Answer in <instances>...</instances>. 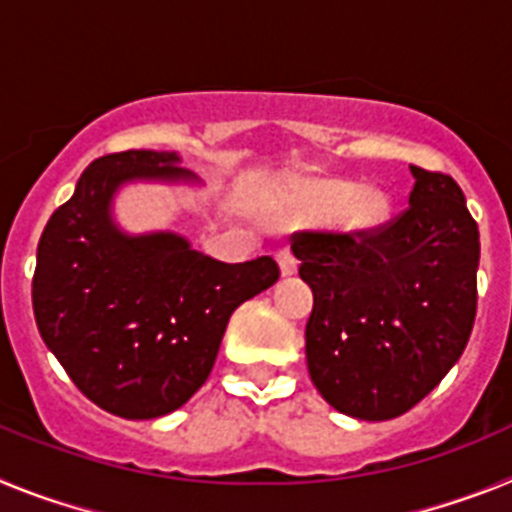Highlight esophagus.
<instances>
[{"instance_id": "34e87169", "label": "esophagus", "mask_w": 512, "mask_h": 512, "mask_svg": "<svg viewBox=\"0 0 512 512\" xmlns=\"http://www.w3.org/2000/svg\"><path fill=\"white\" fill-rule=\"evenodd\" d=\"M277 261H279V266H282L284 277H289V274H295L297 271V259L292 251H279Z\"/></svg>"}]
</instances>
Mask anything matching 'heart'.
<instances>
[{"label": "heart", "mask_w": 512, "mask_h": 512, "mask_svg": "<svg viewBox=\"0 0 512 512\" xmlns=\"http://www.w3.org/2000/svg\"><path fill=\"white\" fill-rule=\"evenodd\" d=\"M338 208V220L348 230H369L379 225L387 215V200L379 192L351 194V184L343 182H320L307 192L305 210L320 212Z\"/></svg>", "instance_id": "obj_1"}]
</instances>
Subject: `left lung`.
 I'll use <instances>...</instances> for the list:
<instances>
[{"mask_svg":"<svg viewBox=\"0 0 512 512\" xmlns=\"http://www.w3.org/2000/svg\"><path fill=\"white\" fill-rule=\"evenodd\" d=\"M410 205L369 230H297L315 305L310 377L359 420L408 413L449 374L477 315L479 230L449 174L410 166Z\"/></svg>","mask_w":512,"mask_h":512,"instance_id":"left-lung-1","label":"left lung"}]
</instances>
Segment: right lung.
Masks as SVG:
<instances>
[{
  "label": "right lung",
  "mask_w": 512,
  "mask_h": 512,
  "mask_svg": "<svg viewBox=\"0 0 512 512\" xmlns=\"http://www.w3.org/2000/svg\"><path fill=\"white\" fill-rule=\"evenodd\" d=\"M176 153H107L45 223L33 312L45 346L94 405L128 420L161 418L210 377L241 302L279 279L259 256L223 264L179 235H122L110 200L130 179H187Z\"/></svg>",
  "instance_id": "1"
}]
</instances>
